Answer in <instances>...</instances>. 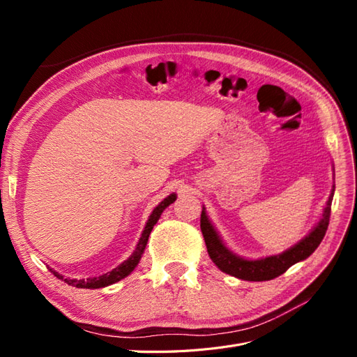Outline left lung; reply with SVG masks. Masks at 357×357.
<instances>
[{"label": "left lung", "mask_w": 357, "mask_h": 357, "mask_svg": "<svg viewBox=\"0 0 357 357\" xmlns=\"http://www.w3.org/2000/svg\"><path fill=\"white\" fill-rule=\"evenodd\" d=\"M333 192H335V186L332 188L329 199L326 202V207L323 210L321 219L314 226V229L305 236V238H302L298 244L287 248V250L283 253L268 256L264 259H255V261H248V259L240 257L238 255L232 253L229 248L223 244L219 234L215 232L214 226L208 220V215L205 213V208H202L201 231L204 235L205 245H207L208 256L211 257V261L220 269V271L234 275L236 278L247 280V282H266V280H273L278 275H282L291 265H295L296 262L307 259L321 243L329 225Z\"/></svg>", "instance_id": "1"}]
</instances>
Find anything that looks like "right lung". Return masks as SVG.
<instances>
[{
  "label": "right lung",
  "instance_id": "right-lung-1",
  "mask_svg": "<svg viewBox=\"0 0 357 357\" xmlns=\"http://www.w3.org/2000/svg\"><path fill=\"white\" fill-rule=\"evenodd\" d=\"M176 198H177L176 193H171L169 197H167L160 204H158V207H155L152 214H150V218H149V220L146 223V228H144V231L142 234V238H139L134 253L129 256L125 262H122L121 265L116 266L114 269H112L110 273H107V274L100 275V277H92V278H88V280L63 278V275L58 274L56 271H52V273L55 274L59 280H63V282H66L67 284L74 286V287H80V289H100V287H105V286H110L113 283L121 282L122 278H125V277H128L129 274H131L134 269H135V266L138 265L139 259H142V256L144 253V248H146V244H147V240H149V235H150V232H152L153 226L159 220L162 211H164L169 204L174 202Z\"/></svg>",
  "mask_w": 357,
  "mask_h": 357
}]
</instances>
